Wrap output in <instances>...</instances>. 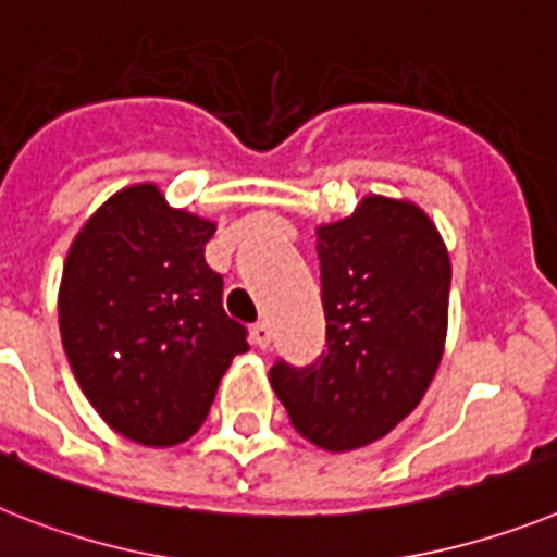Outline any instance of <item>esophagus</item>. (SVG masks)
Instances as JSON below:
<instances>
[{
    "label": "esophagus",
    "mask_w": 557,
    "mask_h": 557,
    "mask_svg": "<svg viewBox=\"0 0 557 557\" xmlns=\"http://www.w3.org/2000/svg\"><path fill=\"white\" fill-rule=\"evenodd\" d=\"M251 339H255L257 348H269V345H271L269 322H257L255 329H251Z\"/></svg>",
    "instance_id": "obj_1"
}]
</instances>
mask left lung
Segmentation results:
<instances>
[{
  "label": "left lung",
  "instance_id": "obj_1",
  "mask_svg": "<svg viewBox=\"0 0 557 557\" xmlns=\"http://www.w3.org/2000/svg\"><path fill=\"white\" fill-rule=\"evenodd\" d=\"M329 350L269 380L294 430L331 453L387 436L428 394L445 354L450 255L428 212L366 195L317 228Z\"/></svg>",
  "mask_w": 557,
  "mask_h": 557
}]
</instances>
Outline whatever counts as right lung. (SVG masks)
I'll return each instance as SVG.
<instances>
[{
  "mask_svg": "<svg viewBox=\"0 0 557 557\" xmlns=\"http://www.w3.org/2000/svg\"><path fill=\"white\" fill-rule=\"evenodd\" d=\"M207 218L156 184L107 198L78 228L59 286L64 354L96 413L129 442L181 445L207 422L221 376L249 350L207 265Z\"/></svg>",
  "mask_w": 557,
  "mask_h": 557,
  "instance_id": "obj_1",
  "label": "right lung"
}]
</instances>
